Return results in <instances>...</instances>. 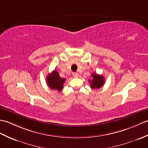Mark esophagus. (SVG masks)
I'll use <instances>...</instances> for the list:
<instances>
[{"mask_svg":"<svg viewBox=\"0 0 148 148\" xmlns=\"http://www.w3.org/2000/svg\"><path fill=\"white\" fill-rule=\"evenodd\" d=\"M73 75L74 77H77L79 74L77 73H73Z\"/></svg>","mask_w":148,"mask_h":148,"instance_id":"34e87169","label":"esophagus"}]
</instances>
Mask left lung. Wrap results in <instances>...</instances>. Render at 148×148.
Here are the masks:
<instances>
[{"instance_id":"8db88e82","label":"left lung","mask_w":148,"mask_h":148,"mask_svg":"<svg viewBox=\"0 0 148 148\" xmlns=\"http://www.w3.org/2000/svg\"><path fill=\"white\" fill-rule=\"evenodd\" d=\"M92 80L89 79V82L91 84L92 89H99L101 88L105 83V79L103 76L98 75L97 73L91 74Z\"/></svg>"}]
</instances>
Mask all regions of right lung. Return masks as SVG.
<instances>
[{
  "instance_id": "obj_1",
  "label": "right lung",
  "mask_w": 148,
  "mask_h": 148,
  "mask_svg": "<svg viewBox=\"0 0 148 148\" xmlns=\"http://www.w3.org/2000/svg\"><path fill=\"white\" fill-rule=\"evenodd\" d=\"M66 81L65 78H61L58 72L54 70L47 77V84L51 90H57L60 91L63 89L64 82Z\"/></svg>"
}]
</instances>
